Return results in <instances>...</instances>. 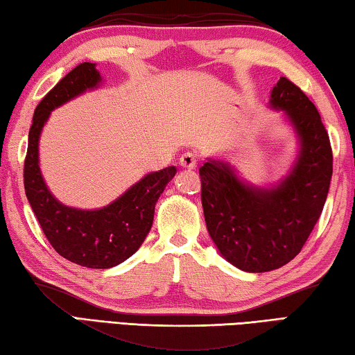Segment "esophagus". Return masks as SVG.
I'll use <instances>...</instances> for the list:
<instances>
[{
    "label": "esophagus",
    "instance_id": "34e87169",
    "mask_svg": "<svg viewBox=\"0 0 355 355\" xmlns=\"http://www.w3.org/2000/svg\"><path fill=\"white\" fill-rule=\"evenodd\" d=\"M196 163H198V160H196V155L192 154V152H187V154H184L181 159H179V165H181L184 170H195Z\"/></svg>",
    "mask_w": 355,
    "mask_h": 355
}]
</instances>
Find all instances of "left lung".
Here are the masks:
<instances>
[{
  "label": "left lung",
  "instance_id": "obj_1",
  "mask_svg": "<svg viewBox=\"0 0 355 355\" xmlns=\"http://www.w3.org/2000/svg\"><path fill=\"white\" fill-rule=\"evenodd\" d=\"M268 106L284 114L298 139L286 176L254 185L225 160L206 159L200 168L209 236L223 259L248 272L277 270L297 257L324 209L334 173L329 135L309 98L281 78Z\"/></svg>",
  "mask_w": 355,
  "mask_h": 355
}]
</instances>
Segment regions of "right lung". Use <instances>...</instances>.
Masks as SVG:
<instances>
[{"mask_svg": "<svg viewBox=\"0 0 355 355\" xmlns=\"http://www.w3.org/2000/svg\"><path fill=\"white\" fill-rule=\"evenodd\" d=\"M103 83L95 63H80L42 98L35 109L24 166L28 203L49 243L73 263L87 268H112L139 249L154 222L155 203L176 166L147 173L138 182L100 209L63 205L46 185L40 168V138L53 109L95 90Z\"/></svg>", "mask_w": 355, "mask_h": 355, "instance_id": "right-lung-1", "label": "right lung"}]
</instances>
